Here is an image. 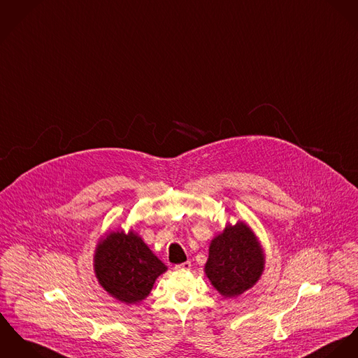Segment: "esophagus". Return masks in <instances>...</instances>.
<instances>
[{
  "instance_id": "34e87169",
  "label": "esophagus",
  "mask_w": 358,
  "mask_h": 358,
  "mask_svg": "<svg viewBox=\"0 0 358 358\" xmlns=\"http://www.w3.org/2000/svg\"><path fill=\"white\" fill-rule=\"evenodd\" d=\"M175 269H176V271H189V269H192V262H190V261H186V262H183V264L175 265Z\"/></svg>"
}]
</instances>
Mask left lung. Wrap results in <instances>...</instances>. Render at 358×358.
Instances as JSON below:
<instances>
[{"label": "left lung", "instance_id": "obj_1", "mask_svg": "<svg viewBox=\"0 0 358 358\" xmlns=\"http://www.w3.org/2000/svg\"><path fill=\"white\" fill-rule=\"evenodd\" d=\"M265 268L261 242L245 222L227 223L209 245L205 275L224 298L238 296L250 290Z\"/></svg>", "mask_w": 358, "mask_h": 358}]
</instances>
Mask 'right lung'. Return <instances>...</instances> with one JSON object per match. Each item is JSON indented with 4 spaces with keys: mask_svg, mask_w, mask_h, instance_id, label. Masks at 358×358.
Listing matches in <instances>:
<instances>
[{
    "mask_svg": "<svg viewBox=\"0 0 358 358\" xmlns=\"http://www.w3.org/2000/svg\"><path fill=\"white\" fill-rule=\"evenodd\" d=\"M93 265L102 289L127 305L143 301L168 269L134 229L109 231L101 236Z\"/></svg>",
    "mask_w": 358,
    "mask_h": 358,
    "instance_id": "obj_1",
    "label": "right lung"
}]
</instances>
